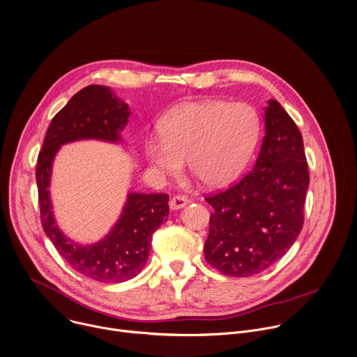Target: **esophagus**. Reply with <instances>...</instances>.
Segmentation results:
<instances>
[{
  "label": "esophagus",
  "instance_id": "obj_1",
  "mask_svg": "<svg viewBox=\"0 0 357 357\" xmlns=\"http://www.w3.org/2000/svg\"><path fill=\"white\" fill-rule=\"evenodd\" d=\"M189 203V199L183 195H175L171 202H169V207L172 210H178V208H182L183 206H186Z\"/></svg>",
  "mask_w": 357,
  "mask_h": 357
}]
</instances>
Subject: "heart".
Listing matches in <instances>:
<instances>
[{
    "label": "heart",
    "instance_id": "heart-1",
    "mask_svg": "<svg viewBox=\"0 0 357 357\" xmlns=\"http://www.w3.org/2000/svg\"><path fill=\"white\" fill-rule=\"evenodd\" d=\"M158 130L161 140L151 139L144 147L155 172L176 175L186 160L199 182L220 186L232 181L248 162L258 142L259 122L244 103L207 100L175 107L162 117Z\"/></svg>",
    "mask_w": 357,
    "mask_h": 357
}]
</instances>
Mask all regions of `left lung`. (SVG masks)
Wrapping results in <instances>:
<instances>
[{
	"instance_id": "obj_1",
	"label": "left lung",
	"mask_w": 357,
	"mask_h": 357,
	"mask_svg": "<svg viewBox=\"0 0 357 357\" xmlns=\"http://www.w3.org/2000/svg\"><path fill=\"white\" fill-rule=\"evenodd\" d=\"M262 149L240 182L204 199L214 208L204 258L218 272L247 278L266 271L294 244L310 183L301 133L278 100L265 112Z\"/></svg>"
}]
</instances>
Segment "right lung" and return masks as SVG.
<instances>
[{"label":"right lung","instance_id":"right-lung-1","mask_svg":"<svg viewBox=\"0 0 357 357\" xmlns=\"http://www.w3.org/2000/svg\"><path fill=\"white\" fill-rule=\"evenodd\" d=\"M129 114L128 105L114 98L109 88L85 86L53 117L38 155L36 183L42 227L75 272L100 283L126 282L142 272L149 259L153 234L168 218L169 196L130 193L121 218L105 240L93 245H77L54 224L47 190L52 162L60 146L74 140L119 142V132L126 126Z\"/></svg>","mask_w":357,"mask_h":357}]
</instances>
